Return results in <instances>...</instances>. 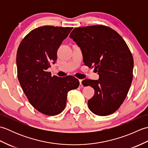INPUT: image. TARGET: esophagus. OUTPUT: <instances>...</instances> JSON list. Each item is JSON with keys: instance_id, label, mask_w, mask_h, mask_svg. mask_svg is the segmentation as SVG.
I'll list each match as a JSON object with an SVG mask.
<instances>
[{"instance_id": "34e87169", "label": "esophagus", "mask_w": 148, "mask_h": 148, "mask_svg": "<svg viewBox=\"0 0 148 148\" xmlns=\"http://www.w3.org/2000/svg\"><path fill=\"white\" fill-rule=\"evenodd\" d=\"M79 84H80L79 87H80V88H83V84H82V80L79 79Z\"/></svg>"}]
</instances>
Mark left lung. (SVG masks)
<instances>
[{"mask_svg":"<svg viewBox=\"0 0 148 148\" xmlns=\"http://www.w3.org/2000/svg\"><path fill=\"white\" fill-rule=\"evenodd\" d=\"M79 47L85 65L95 68L98 80L84 79L95 94L88 101L95 114L114 112L126 98L133 79L134 59L121 36L110 27L93 25L76 28L69 36Z\"/></svg>","mask_w":148,"mask_h":148,"instance_id":"obj_1","label":"left lung"}]
</instances>
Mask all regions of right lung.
Returning <instances> with one entry per match:
<instances>
[{
	"mask_svg": "<svg viewBox=\"0 0 148 148\" xmlns=\"http://www.w3.org/2000/svg\"><path fill=\"white\" fill-rule=\"evenodd\" d=\"M72 27L43 26L24 37L16 54L18 78L24 93L34 108L44 114L57 115L66 106L69 91L79 85L68 76H51L47 69L57 59V50Z\"/></svg>",
	"mask_w": 148,
	"mask_h": 148,
	"instance_id": "obj_1",
	"label": "right lung"
}]
</instances>
